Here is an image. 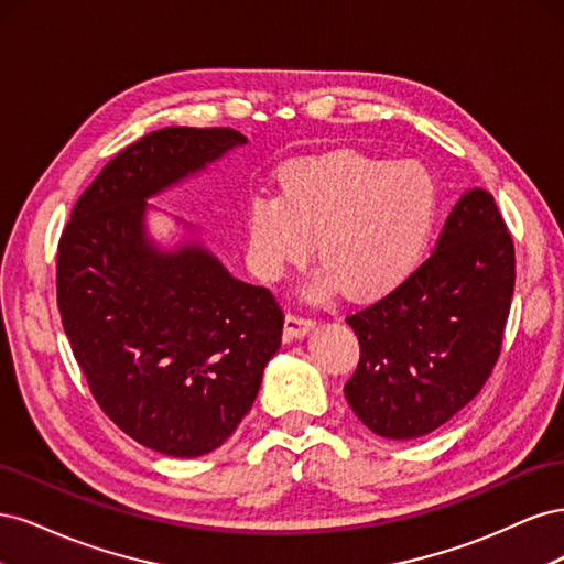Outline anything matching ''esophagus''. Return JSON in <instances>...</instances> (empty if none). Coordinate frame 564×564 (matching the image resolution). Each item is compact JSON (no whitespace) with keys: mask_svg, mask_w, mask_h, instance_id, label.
<instances>
[{"mask_svg":"<svg viewBox=\"0 0 564 564\" xmlns=\"http://www.w3.org/2000/svg\"><path fill=\"white\" fill-rule=\"evenodd\" d=\"M313 327H315V319H311V317H301V315L289 313L284 319V332L289 338H303L305 334H311Z\"/></svg>","mask_w":564,"mask_h":564,"instance_id":"1","label":"esophagus"}]
</instances>
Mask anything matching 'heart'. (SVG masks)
Segmentation results:
<instances>
[{
  "label": "heart",
  "mask_w": 564,
  "mask_h": 564,
  "mask_svg": "<svg viewBox=\"0 0 564 564\" xmlns=\"http://www.w3.org/2000/svg\"><path fill=\"white\" fill-rule=\"evenodd\" d=\"M440 207L437 181L421 162L334 150L282 166L280 195H253L245 212L247 253L256 275L280 280L317 251L327 263L311 296L346 284L355 299L400 286L431 245Z\"/></svg>",
  "instance_id": "b5f03b06"
}]
</instances>
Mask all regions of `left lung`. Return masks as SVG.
<instances>
[{
	"label": "left lung",
	"mask_w": 564,
	"mask_h": 564,
	"mask_svg": "<svg viewBox=\"0 0 564 564\" xmlns=\"http://www.w3.org/2000/svg\"><path fill=\"white\" fill-rule=\"evenodd\" d=\"M513 289V240L494 197L470 187L431 259L346 319L360 340L344 388L355 416L381 437L414 440L458 414L499 360Z\"/></svg>",
	"instance_id": "left-lung-1"
}]
</instances>
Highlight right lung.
<instances>
[{
  "label": "right lung",
  "mask_w": 564,
  "mask_h": 564,
  "mask_svg": "<svg viewBox=\"0 0 564 564\" xmlns=\"http://www.w3.org/2000/svg\"><path fill=\"white\" fill-rule=\"evenodd\" d=\"M249 141L166 127L124 148L75 204L58 245V311L100 409L143 447L209 454L235 433L280 350L284 313L230 275L195 226L152 237L148 199Z\"/></svg>",
  "instance_id": "add662e5"
}]
</instances>
